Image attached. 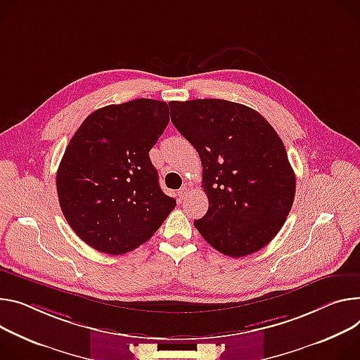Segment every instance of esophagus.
<instances>
[{
    "label": "esophagus",
    "instance_id": "obj_1",
    "mask_svg": "<svg viewBox=\"0 0 360 360\" xmlns=\"http://www.w3.org/2000/svg\"><path fill=\"white\" fill-rule=\"evenodd\" d=\"M188 197V188L186 186H182L179 191H178V198H179V201L181 200H185Z\"/></svg>",
    "mask_w": 360,
    "mask_h": 360
}]
</instances>
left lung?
<instances>
[{"mask_svg": "<svg viewBox=\"0 0 360 360\" xmlns=\"http://www.w3.org/2000/svg\"><path fill=\"white\" fill-rule=\"evenodd\" d=\"M171 120L197 149L208 211L193 225L219 252L240 258L280 231L296 176L273 126L254 109L222 99L169 102Z\"/></svg>", "mask_w": 360, "mask_h": 360, "instance_id": "1", "label": "left lung"}]
</instances>
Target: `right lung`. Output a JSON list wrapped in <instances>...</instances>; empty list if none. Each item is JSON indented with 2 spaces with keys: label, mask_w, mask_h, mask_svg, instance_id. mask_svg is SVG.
<instances>
[{
  "label": "right lung",
  "mask_w": 360,
  "mask_h": 360,
  "mask_svg": "<svg viewBox=\"0 0 360 360\" xmlns=\"http://www.w3.org/2000/svg\"><path fill=\"white\" fill-rule=\"evenodd\" d=\"M168 123V103L135 99L94 110L76 130L56 185L64 218L91 248L112 255L132 251L175 208L149 159Z\"/></svg>",
  "instance_id": "right-lung-1"
}]
</instances>
